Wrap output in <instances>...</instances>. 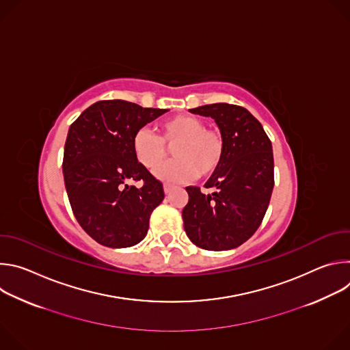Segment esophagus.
<instances>
[{
	"label": "esophagus",
	"mask_w": 350,
	"mask_h": 350,
	"mask_svg": "<svg viewBox=\"0 0 350 350\" xmlns=\"http://www.w3.org/2000/svg\"><path fill=\"white\" fill-rule=\"evenodd\" d=\"M173 187H174V185H172V184H169V183H165V184H163V189H165L166 193H169V192L173 189Z\"/></svg>",
	"instance_id": "1"
}]
</instances>
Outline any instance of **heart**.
I'll list each match as a JSON object with an SVG mask.
<instances>
[{
	"label": "heart",
	"instance_id": "1",
	"mask_svg": "<svg viewBox=\"0 0 350 350\" xmlns=\"http://www.w3.org/2000/svg\"><path fill=\"white\" fill-rule=\"evenodd\" d=\"M167 146L174 147L176 159L161 167ZM133 151L144 167L154 170L161 167L155 171L159 180L187 181L198 174L209 176L216 172L223 159L224 141L219 131L205 129L201 119L181 115L165 120L159 126V135L146 129L138 130L133 138Z\"/></svg>",
	"mask_w": 350,
	"mask_h": 350
}]
</instances>
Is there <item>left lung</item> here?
I'll use <instances>...</instances> for the list:
<instances>
[{
  "label": "left lung",
  "mask_w": 350,
  "mask_h": 350,
  "mask_svg": "<svg viewBox=\"0 0 350 350\" xmlns=\"http://www.w3.org/2000/svg\"><path fill=\"white\" fill-rule=\"evenodd\" d=\"M215 119L224 141L223 159L206 181L212 193L187 187L183 209L188 238L208 251H227L242 245L259 228L274 187L271 141L247 109L212 104L189 109Z\"/></svg>",
  "instance_id": "left-lung-1"
}]
</instances>
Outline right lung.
<instances>
[{
	"instance_id": "1",
	"label": "right lung",
	"mask_w": 350,
	"mask_h": 350,
	"mask_svg": "<svg viewBox=\"0 0 350 350\" xmlns=\"http://www.w3.org/2000/svg\"><path fill=\"white\" fill-rule=\"evenodd\" d=\"M167 109L108 99L87 108L69 127L64 178L75 217L98 243L129 247L141 242L149 216L165 198L163 185L135 158L133 138ZM127 180H142L141 187Z\"/></svg>"
}]
</instances>
